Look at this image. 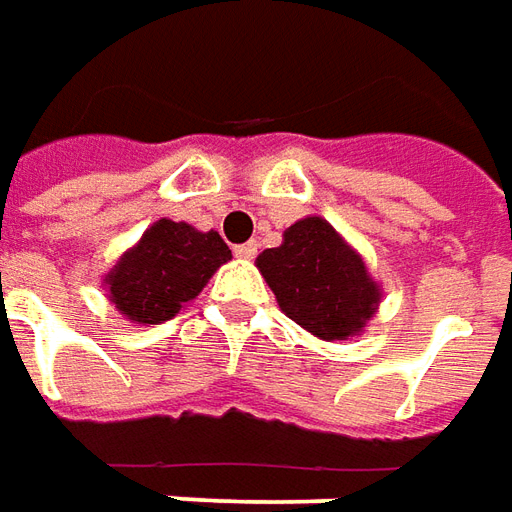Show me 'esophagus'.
I'll return each mask as SVG.
<instances>
[{
	"label": "esophagus",
	"instance_id": "1",
	"mask_svg": "<svg viewBox=\"0 0 512 512\" xmlns=\"http://www.w3.org/2000/svg\"><path fill=\"white\" fill-rule=\"evenodd\" d=\"M256 250H259L256 242H245V245H237V248H234V256H237V259H253Z\"/></svg>",
	"mask_w": 512,
	"mask_h": 512
}]
</instances>
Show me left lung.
Returning a JSON list of instances; mask_svg holds the SVG:
<instances>
[{
	"mask_svg": "<svg viewBox=\"0 0 512 512\" xmlns=\"http://www.w3.org/2000/svg\"><path fill=\"white\" fill-rule=\"evenodd\" d=\"M289 320L320 339H347L375 314L380 292L361 256L322 217L286 228L284 245L256 259Z\"/></svg>",
	"mask_w": 512,
	"mask_h": 512,
	"instance_id": "obj_1",
	"label": "left lung"
}]
</instances>
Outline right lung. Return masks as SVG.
I'll list each match as a JSON object with an SVG mask.
<instances>
[{
    "mask_svg": "<svg viewBox=\"0 0 512 512\" xmlns=\"http://www.w3.org/2000/svg\"><path fill=\"white\" fill-rule=\"evenodd\" d=\"M228 259L231 250L217 231L159 220L107 278L112 303L134 322L173 320Z\"/></svg>",
    "mask_w": 512,
    "mask_h": 512,
    "instance_id": "right-lung-1",
    "label": "right lung"
}]
</instances>
